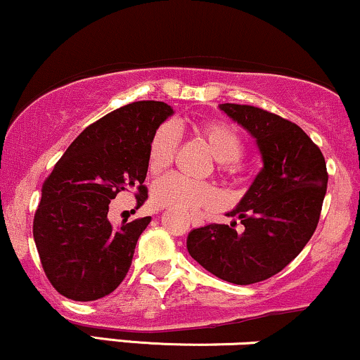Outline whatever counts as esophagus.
I'll return each mask as SVG.
<instances>
[{
  "label": "esophagus",
  "mask_w": 360,
  "mask_h": 360,
  "mask_svg": "<svg viewBox=\"0 0 360 360\" xmlns=\"http://www.w3.org/2000/svg\"><path fill=\"white\" fill-rule=\"evenodd\" d=\"M189 223H191V225L193 226H201V225H203V220H201V218L200 217H191V218H189Z\"/></svg>",
  "instance_id": "1"
}]
</instances>
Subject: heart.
<instances>
[{
  "label": "heart",
  "mask_w": 360,
  "mask_h": 360,
  "mask_svg": "<svg viewBox=\"0 0 360 360\" xmlns=\"http://www.w3.org/2000/svg\"><path fill=\"white\" fill-rule=\"evenodd\" d=\"M198 137L203 139L208 150L218 160L223 172H235L237 160L243 154L240 135L221 122H206L196 128ZM179 146V135L172 125H160L148 143L147 164L152 174H162L171 166ZM152 200L159 208L193 213L198 210H212L220 205L221 196L213 184L193 183L181 176H167L154 186Z\"/></svg>",
  "instance_id": "b5f03b06"
}]
</instances>
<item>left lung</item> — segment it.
Segmentation results:
<instances>
[{
  "label": "left lung",
  "instance_id": "obj_1",
  "mask_svg": "<svg viewBox=\"0 0 360 360\" xmlns=\"http://www.w3.org/2000/svg\"><path fill=\"white\" fill-rule=\"evenodd\" d=\"M226 117L252 135L262 169L232 212L230 225L189 232V255L213 276L254 284L278 274L303 250L320 220L326 193L325 157L296 123L249 105L223 103ZM237 221L244 232L234 230Z\"/></svg>",
  "mask_w": 360,
  "mask_h": 360
}]
</instances>
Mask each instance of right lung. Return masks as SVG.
Instances as JSON below:
<instances>
[{"instance_id":"obj_1","label":"right lung","mask_w":360,"mask_h":360,"mask_svg":"<svg viewBox=\"0 0 360 360\" xmlns=\"http://www.w3.org/2000/svg\"><path fill=\"white\" fill-rule=\"evenodd\" d=\"M172 115L162 101L111 111L82 130L44 183L34 238L45 276L65 298L100 300L125 279L150 217L113 226L110 203L134 189L139 206L147 200L148 143Z\"/></svg>"}]
</instances>
